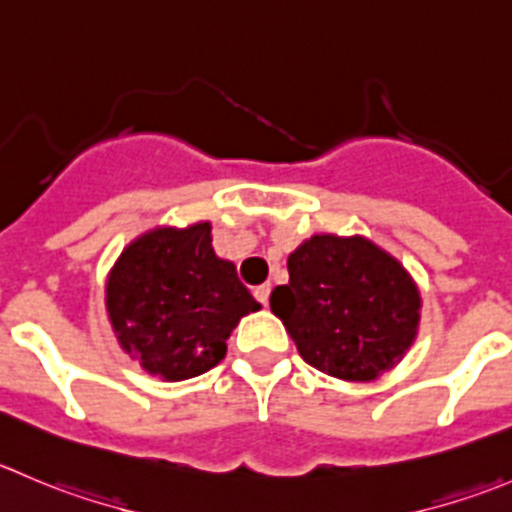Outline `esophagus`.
Listing matches in <instances>:
<instances>
[{"label": "esophagus", "instance_id": "34e87169", "mask_svg": "<svg viewBox=\"0 0 512 512\" xmlns=\"http://www.w3.org/2000/svg\"><path fill=\"white\" fill-rule=\"evenodd\" d=\"M270 290H272L270 285H260V287H255V297H257V302H262V305H265V307H267V302H270Z\"/></svg>", "mask_w": 512, "mask_h": 512}]
</instances>
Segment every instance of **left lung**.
Returning a JSON list of instances; mask_svg holds the SVG:
<instances>
[{"instance_id": "8db88e82", "label": "left lung", "mask_w": 512, "mask_h": 512, "mask_svg": "<svg viewBox=\"0 0 512 512\" xmlns=\"http://www.w3.org/2000/svg\"><path fill=\"white\" fill-rule=\"evenodd\" d=\"M290 282L270 307L307 365L340 380L372 382L418 337V282L365 235H312L287 257Z\"/></svg>"}]
</instances>
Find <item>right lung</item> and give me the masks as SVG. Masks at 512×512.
I'll return each instance as SVG.
<instances>
[{
	"instance_id": "right-lung-1",
	"label": "right lung",
	"mask_w": 512,
	"mask_h": 512,
	"mask_svg": "<svg viewBox=\"0 0 512 512\" xmlns=\"http://www.w3.org/2000/svg\"><path fill=\"white\" fill-rule=\"evenodd\" d=\"M104 307L119 347L142 370L180 382L215 367L237 322L262 305L217 257L202 220L135 237L109 270Z\"/></svg>"
}]
</instances>
